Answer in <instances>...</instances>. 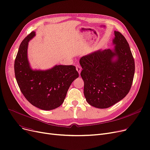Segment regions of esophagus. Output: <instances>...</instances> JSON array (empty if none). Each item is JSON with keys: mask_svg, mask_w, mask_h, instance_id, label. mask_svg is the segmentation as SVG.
<instances>
[{"mask_svg": "<svg viewBox=\"0 0 150 150\" xmlns=\"http://www.w3.org/2000/svg\"><path fill=\"white\" fill-rule=\"evenodd\" d=\"M76 70H77L78 72H79V74H80V72H81V66H80V65H79V64H77V65H76Z\"/></svg>", "mask_w": 150, "mask_h": 150, "instance_id": "obj_1", "label": "esophagus"}]
</instances>
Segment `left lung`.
<instances>
[{
    "mask_svg": "<svg viewBox=\"0 0 150 150\" xmlns=\"http://www.w3.org/2000/svg\"><path fill=\"white\" fill-rule=\"evenodd\" d=\"M114 34L113 50H100L80 59L84 97L98 108H108L125 97L134 79L135 62L129 43L120 32Z\"/></svg>",
    "mask_w": 150,
    "mask_h": 150,
    "instance_id": "1",
    "label": "left lung"
}]
</instances>
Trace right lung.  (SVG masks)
<instances>
[{"mask_svg": "<svg viewBox=\"0 0 150 150\" xmlns=\"http://www.w3.org/2000/svg\"><path fill=\"white\" fill-rule=\"evenodd\" d=\"M32 32L22 41L15 61V74L21 93L32 105L44 110H53L64 102L67 91L79 74L74 66H55L46 70H34L28 59Z\"/></svg>", "mask_w": 150, "mask_h": 150, "instance_id": "add662e5", "label": "right lung"}]
</instances>
